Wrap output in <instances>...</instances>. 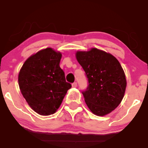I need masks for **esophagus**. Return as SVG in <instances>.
Instances as JSON below:
<instances>
[{"mask_svg": "<svg viewBox=\"0 0 148 148\" xmlns=\"http://www.w3.org/2000/svg\"><path fill=\"white\" fill-rule=\"evenodd\" d=\"M72 86V87H73V88H76V86H77V83H76V82L73 83Z\"/></svg>", "mask_w": 148, "mask_h": 148, "instance_id": "obj_1", "label": "esophagus"}]
</instances>
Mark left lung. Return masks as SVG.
Here are the masks:
<instances>
[{
	"instance_id": "8db88e82",
	"label": "left lung",
	"mask_w": 148,
	"mask_h": 148,
	"mask_svg": "<svg viewBox=\"0 0 148 148\" xmlns=\"http://www.w3.org/2000/svg\"><path fill=\"white\" fill-rule=\"evenodd\" d=\"M76 58L89 84L82 92L88 107L98 116L108 114L118 106L126 90L127 80L121 64L111 53L96 48L77 51Z\"/></svg>"
}]
</instances>
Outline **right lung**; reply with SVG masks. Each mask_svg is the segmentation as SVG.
<instances>
[{"mask_svg":"<svg viewBox=\"0 0 148 148\" xmlns=\"http://www.w3.org/2000/svg\"><path fill=\"white\" fill-rule=\"evenodd\" d=\"M62 54L51 48L40 51L25 61L18 73V86L27 103L38 114L56 113L72 85L60 67Z\"/></svg>","mask_w":148,"mask_h":148,"instance_id":"obj_1","label":"right lung"}]
</instances>
